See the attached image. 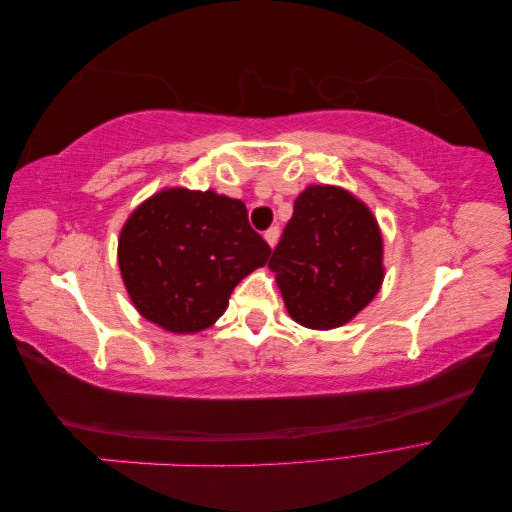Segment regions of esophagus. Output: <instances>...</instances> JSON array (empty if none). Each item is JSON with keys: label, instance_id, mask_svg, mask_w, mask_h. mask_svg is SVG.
<instances>
[{"label": "esophagus", "instance_id": "esophagus-1", "mask_svg": "<svg viewBox=\"0 0 512 512\" xmlns=\"http://www.w3.org/2000/svg\"><path fill=\"white\" fill-rule=\"evenodd\" d=\"M265 239H267V243H269L271 247H275V245H277V239H280V228L271 226V228L265 232Z\"/></svg>", "mask_w": 512, "mask_h": 512}]
</instances>
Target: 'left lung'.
Masks as SVG:
<instances>
[{
	"label": "left lung",
	"instance_id": "obj_1",
	"mask_svg": "<svg viewBox=\"0 0 512 512\" xmlns=\"http://www.w3.org/2000/svg\"><path fill=\"white\" fill-rule=\"evenodd\" d=\"M269 267L280 271L277 286L294 320L320 331L342 327L380 290L378 222L346 190L309 185L294 200Z\"/></svg>",
	"mask_w": 512,
	"mask_h": 512
}]
</instances>
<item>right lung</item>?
Segmentation results:
<instances>
[{
    "label": "right lung",
    "mask_w": 512,
    "mask_h": 512,
    "mask_svg": "<svg viewBox=\"0 0 512 512\" xmlns=\"http://www.w3.org/2000/svg\"><path fill=\"white\" fill-rule=\"evenodd\" d=\"M269 256L241 200L211 190L151 196L119 237V269L132 303L173 333L211 327L235 286Z\"/></svg>",
    "instance_id": "obj_1"
}]
</instances>
